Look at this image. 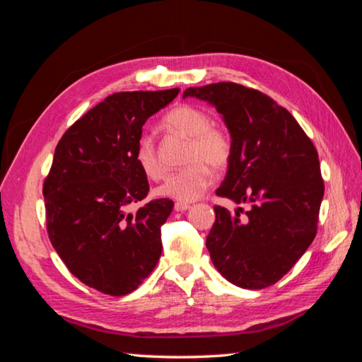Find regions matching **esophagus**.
<instances>
[{
  "instance_id": "1",
  "label": "esophagus",
  "mask_w": 362,
  "mask_h": 362,
  "mask_svg": "<svg viewBox=\"0 0 362 362\" xmlns=\"http://www.w3.org/2000/svg\"><path fill=\"white\" fill-rule=\"evenodd\" d=\"M189 207V204H185V202H175V206H174V209L177 210V212H183V210H188Z\"/></svg>"
}]
</instances>
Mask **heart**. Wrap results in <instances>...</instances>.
I'll return each instance as SVG.
<instances>
[{
	"label": "heart",
	"instance_id": "obj_1",
	"mask_svg": "<svg viewBox=\"0 0 362 362\" xmlns=\"http://www.w3.org/2000/svg\"><path fill=\"white\" fill-rule=\"evenodd\" d=\"M163 123L168 129L188 137L183 153V163L187 164L170 174L156 189V194L180 202L198 199L214 179L208 166L218 170L226 168L231 160V137L221 128L210 127V117L206 110L188 104L174 107L164 117ZM134 161L150 180H160L166 173L156 153L155 141L148 134H142L137 139Z\"/></svg>",
	"mask_w": 362,
	"mask_h": 362
}]
</instances>
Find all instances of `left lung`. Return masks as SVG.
<instances>
[{
	"mask_svg": "<svg viewBox=\"0 0 362 362\" xmlns=\"http://www.w3.org/2000/svg\"><path fill=\"white\" fill-rule=\"evenodd\" d=\"M215 106L233 153L216 194L247 202L245 215L215 206L206 245L233 285L262 290L284 277L317 235L325 182L318 152L300 124L272 98L234 82L189 87L183 98Z\"/></svg>",
	"mask_w": 362,
	"mask_h": 362,
	"instance_id": "8db88e82",
	"label": "left lung"
}]
</instances>
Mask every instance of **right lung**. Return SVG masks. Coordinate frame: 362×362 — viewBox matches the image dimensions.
<instances>
[{
	"mask_svg": "<svg viewBox=\"0 0 362 362\" xmlns=\"http://www.w3.org/2000/svg\"><path fill=\"white\" fill-rule=\"evenodd\" d=\"M179 91L110 95L69 127L55 148L42 188L49 239L69 272L104 294L134 291L161 256V225L174 202L153 199L128 212L150 189L134 147L147 118Z\"/></svg>",
	"mask_w": 362,
	"mask_h": 362,
	"instance_id": "obj_1",
	"label": "right lung"
}]
</instances>
